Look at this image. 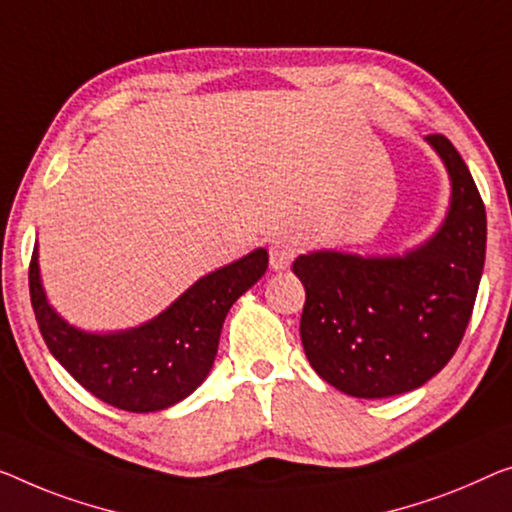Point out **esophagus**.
<instances>
[{
  "mask_svg": "<svg viewBox=\"0 0 512 512\" xmlns=\"http://www.w3.org/2000/svg\"><path fill=\"white\" fill-rule=\"evenodd\" d=\"M269 257H271V266H273V269H276V271L287 269V266L292 264L294 257H296V246H294V243H289V241H276V243H271Z\"/></svg>",
  "mask_w": 512,
  "mask_h": 512,
  "instance_id": "1",
  "label": "esophagus"
}]
</instances>
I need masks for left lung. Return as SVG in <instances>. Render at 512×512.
I'll return each mask as SVG.
<instances>
[{"label": "left lung", "instance_id": "1", "mask_svg": "<svg viewBox=\"0 0 512 512\" xmlns=\"http://www.w3.org/2000/svg\"><path fill=\"white\" fill-rule=\"evenodd\" d=\"M451 177L439 232L402 257L319 250L294 273L305 287L301 342L319 377L354 398L423 386L451 361L474 312L485 264V204L451 140L425 137Z\"/></svg>", "mask_w": 512, "mask_h": 512}]
</instances>
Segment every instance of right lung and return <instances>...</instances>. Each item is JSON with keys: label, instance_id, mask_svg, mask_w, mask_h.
<instances>
[{"label": "right lung", "instance_id": "1", "mask_svg": "<svg viewBox=\"0 0 512 512\" xmlns=\"http://www.w3.org/2000/svg\"><path fill=\"white\" fill-rule=\"evenodd\" d=\"M269 253L257 248L186 289L137 329L87 333L64 322L45 299L38 250L29 262V296L50 354L80 386L112 407L147 414L181 402L207 379L232 303L264 276Z\"/></svg>", "mask_w": 512, "mask_h": 512}]
</instances>
